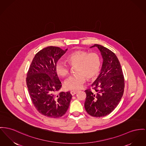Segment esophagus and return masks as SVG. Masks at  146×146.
Masks as SVG:
<instances>
[{"mask_svg": "<svg viewBox=\"0 0 146 146\" xmlns=\"http://www.w3.org/2000/svg\"><path fill=\"white\" fill-rule=\"evenodd\" d=\"M78 92V91H70V94H71L72 96L76 95Z\"/></svg>", "mask_w": 146, "mask_h": 146, "instance_id": "obj_1", "label": "esophagus"}]
</instances>
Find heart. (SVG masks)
I'll list each match as a JSON object with an SVG mask.
<instances>
[{"label": "heart", "instance_id": "1", "mask_svg": "<svg viewBox=\"0 0 146 146\" xmlns=\"http://www.w3.org/2000/svg\"><path fill=\"white\" fill-rule=\"evenodd\" d=\"M67 60L71 66H76L75 72L77 74L65 81V87L68 90H78L85 83L86 77L88 80H93L99 74L101 62L100 56L96 52L77 50L69 54ZM55 71L60 76L65 77L69 74L70 68L65 62L58 61Z\"/></svg>", "mask_w": 146, "mask_h": 146}]
</instances>
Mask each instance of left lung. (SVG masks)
<instances>
[{
	"mask_svg": "<svg viewBox=\"0 0 146 146\" xmlns=\"http://www.w3.org/2000/svg\"><path fill=\"white\" fill-rule=\"evenodd\" d=\"M97 47L103 59L101 72L91 85L94 91L85 90V108L91 116L100 117L112 112L119 103L123 96L125 80L121 64L115 53L98 44Z\"/></svg>",
	"mask_w": 146,
	"mask_h": 146,
	"instance_id": "8db88e82",
	"label": "left lung"
}]
</instances>
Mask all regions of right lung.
Wrapping results in <instances>:
<instances>
[{
  "label": "right lung",
  "instance_id": "obj_1",
  "mask_svg": "<svg viewBox=\"0 0 146 146\" xmlns=\"http://www.w3.org/2000/svg\"><path fill=\"white\" fill-rule=\"evenodd\" d=\"M67 50L55 46L41 50L35 55L27 74L26 81L30 97L36 110L45 116H62L70 105L72 95L69 91L55 94L62 86L55 66Z\"/></svg>",
  "mask_w": 146,
  "mask_h": 146
}]
</instances>
